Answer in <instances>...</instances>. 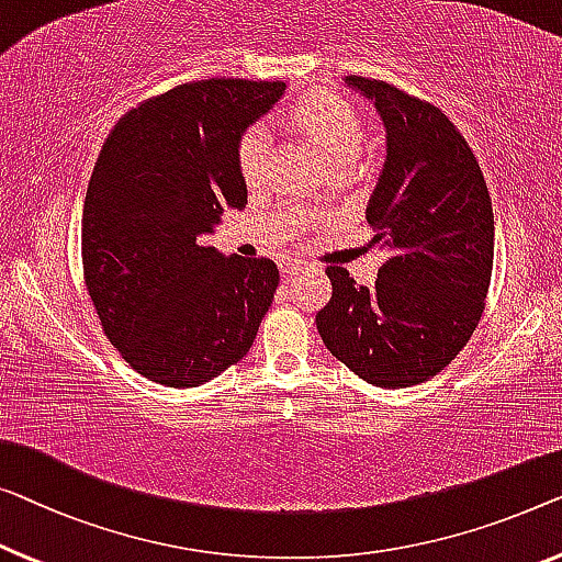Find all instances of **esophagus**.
<instances>
[{"label":"esophagus","instance_id":"34e87169","mask_svg":"<svg viewBox=\"0 0 562 562\" xmlns=\"http://www.w3.org/2000/svg\"><path fill=\"white\" fill-rule=\"evenodd\" d=\"M303 270V262H297V259H280V272L282 278H292V274H297Z\"/></svg>","mask_w":562,"mask_h":562}]
</instances>
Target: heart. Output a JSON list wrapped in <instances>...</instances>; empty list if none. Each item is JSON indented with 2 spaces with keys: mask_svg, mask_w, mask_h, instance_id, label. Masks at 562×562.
Returning a JSON list of instances; mask_svg holds the SVG:
<instances>
[{
  "mask_svg": "<svg viewBox=\"0 0 562 562\" xmlns=\"http://www.w3.org/2000/svg\"><path fill=\"white\" fill-rule=\"evenodd\" d=\"M290 121L317 148L330 166L353 164L363 148V121L348 100L333 93H307L290 108ZM267 131L249 128L239 140V171L249 187H257L265 176Z\"/></svg>",
  "mask_w": 562,
  "mask_h": 562,
  "instance_id": "b5f03b06",
  "label": "heart"
}]
</instances>
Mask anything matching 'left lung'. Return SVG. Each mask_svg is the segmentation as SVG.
Masks as SVG:
<instances>
[{"instance_id": "8db88e82", "label": "left lung", "mask_w": 562, "mask_h": 562, "mask_svg": "<svg viewBox=\"0 0 562 562\" xmlns=\"http://www.w3.org/2000/svg\"><path fill=\"white\" fill-rule=\"evenodd\" d=\"M386 128V161L366 206L386 252L373 288L328 267L315 315L325 348L363 381L406 389L454 361L480 323L495 257L492 199L472 148L439 108L350 75Z\"/></svg>"}]
</instances>
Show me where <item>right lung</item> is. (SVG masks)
<instances>
[{
    "label": "right lung",
    "instance_id": "1",
    "mask_svg": "<svg viewBox=\"0 0 562 562\" xmlns=\"http://www.w3.org/2000/svg\"><path fill=\"white\" fill-rule=\"evenodd\" d=\"M284 88L187 82L108 133L82 209V270L108 340L148 381L194 389L252 348L278 265L222 255L199 237L224 209L247 204L239 140Z\"/></svg>",
    "mask_w": 562,
    "mask_h": 562
}]
</instances>
